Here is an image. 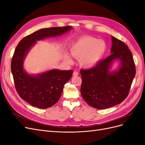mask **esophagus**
<instances>
[{"label": "esophagus", "mask_w": 145, "mask_h": 145, "mask_svg": "<svg viewBox=\"0 0 145 145\" xmlns=\"http://www.w3.org/2000/svg\"><path fill=\"white\" fill-rule=\"evenodd\" d=\"M78 72L77 71H74L73 72V76H78Z\"/></svg>", "instance_id": "obj_1"}]
</instances>
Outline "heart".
<instances>
[{"mask_svg":"<svg viewBox=\"0 0 145 145\" xmlns=\"http://www.w3.org/2000/svg\"><path fill=\"white\" fill-rule=\"evenodd\" d=\"M107 46L103 40L83 36L74 42L71 47V53L74 57L80 59V63L83 67L90 68L94 67L106 51ZM69 61H72L68 57Z\"/></svg>","mask_w":145,"mask_h":145,"instance_id":"obj_1","label":"heart"}]
</instances>
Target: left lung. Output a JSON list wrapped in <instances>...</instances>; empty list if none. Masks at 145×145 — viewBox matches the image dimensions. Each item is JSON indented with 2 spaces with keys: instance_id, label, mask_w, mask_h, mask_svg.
<instances>
[{
  "instance_id": "8db88e82",
  "label": "left lung",
  "mask_w": 145,
  "mask_h": 145,
  "mask_svg": "<svg viewBox=\"0 0 145 145\" xmlns=\"http://www.w3.org/2000/svg\"><path fill=\"white\" fill-rule=\"evenodd\" d=\"M111 54L88 69H81L80 92L83 99L91 106L99 109L120 104L128 96L135 76L133 56L122 41L112 36ZM118 59L121 65L111 72L113 61Z\"/></svg>"
}]
</instances>
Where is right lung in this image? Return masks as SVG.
I'll return each instance as SVG.
<instances>
[{
    "mask_svg": "<svg viewBox=\"0 0 145 145\" xmlns=\"http://www.w3.org/2000/svg\"><path fill=\"white\" fill-rule=\"evenodd\" d=\"M71 28L67 26L39 29L24 37L16 48L11 65L16 89L20 97L33 106L45 109L57 102L73 71L53 69L37 76L30 75L24 69L25 57L37 41L60 36Z\"/></svg>",
    "mask_w": 145,
    "mask_h": 145,
    "instance_id": "add662e5",
    "label": "right lung"
}]
</instances>
